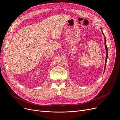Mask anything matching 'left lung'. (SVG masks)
Masks as SVG:
<instances>
[{"label": "left lung", "mask_w": 120, "mask_h": 120, "mask_svg": "<svg viewBox=\"0 0 120 120\" xmlns=\"http://www.w3.org/2000/svg\"><path fill=\"white\" fill-rule=\"evenodd\" d=\"M103 34L104 36H105L103 32ZM105 48H106V51H107V54H106V60H105V68H106V63H107V58H108V48H107V46L106 45V38H105Z\"/></svg>", "instance_id": "8db88e82"}]
</instances>
